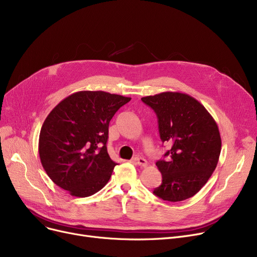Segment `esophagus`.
<instances>
[{
    "label": "esophagus",
    "mask_w": 257,
    "mask_h": 257,
    "mask_svg": "<svg viewBox=\"0 0 257 257\" xmlns=\"http://www.w3.org/2000/svg\"><path fill=\"white\" fill-rule=\"evenodd\" d=\"M134 161H135L136 164H138L139 166L145 167L146 165H148V161H146L143 157H135L134 158Z\"/></svg>",
    "instance_id": "34e87169"
}]
</instances>
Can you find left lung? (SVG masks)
I'll return each mask as SVG.
<instances>
[{
  "instance_id": "obj_1",
  "label": "left lung",
  "mask_w": 257,
  "mask_h": 257,
  "mask_svg": "<svg viewBox=\"0 0 257 257\" xmlns=\"http://www.w3.org/2000/svg\"><path fill=\"white\" fill-rule=\"evenodd\" d=\"M158 118L160 139L170 150L156 162L162 183L154 194L168 202L187 200L199 192L217 165L222 140L216 122L193 97L163 92L142 97Z\"/></svg>"
}]
</instances>
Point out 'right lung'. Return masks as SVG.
Returning <instances> with one entry per match:
<instances>
[{"instance_id":"add662e5","label":"right lung","mask_w":257,"mask_h":257,"mask_svg":"<svg viewBox=\"0 0 257 257\" xmlns=\"http://www.w3.org/2000/svg\"><path fill=\"white\" fill-rule=\"evenodd\" d=\"M130 100L103 91H80L66 97L47 116L39 153L57 186L78 198L103 188L117 165L106 150L108 123Z\"/></svg>"}]
</instances>
